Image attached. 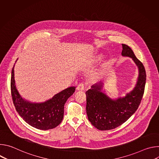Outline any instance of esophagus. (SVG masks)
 Segmentation results:
<instances>
[{"label":"esophagus","instance_id":"esophagus-1","mask_svg":"<svg viewBox=\"0 0 159 159\" xmlns=\"http://www.w3.org/2000/svg\"><path fill=\"white\" fill-rule=\"evenodd\" d=\"M85 89V86L84 84L83 83L79 84L78 85V86L77 87V90H84Z\"/></svg>","mask_w":159,"mask_h":159}]
</instances>
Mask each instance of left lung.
Listing matches in <instances>:
<instances>
[{
	"mask_svg": "<svg viewBox=\"0 0 159 159\" xmlns=\"http://www.w3.org/2000/svg\"><path fill=\"white\" fill-rule=\"evenodd\" d=\"M122 56L132 58L139 68L137 82L130 93L116 99H112L101 92V82L92 85L85 93L88 120L99 130L115 129L126 121L139 108L143 96L146 82L145 67L128 45L122 44Z\"/></svg>",
	"mask_w": 159,
	"mask_h": 159,
	"instance_id": "8db88e82",
	"label": "left lung"
}]
</instances>
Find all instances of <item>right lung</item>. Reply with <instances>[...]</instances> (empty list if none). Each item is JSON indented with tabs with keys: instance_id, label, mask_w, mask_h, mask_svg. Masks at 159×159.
Returning a JSON list of instances; mask_svg holds the SVG:
<instances>
[{
	"instance_id": "add662e5",
	"label": "right lung",
	"mask_w": 159,
	"mask_h": 159,
	"mask_svg": "<svg viewBox=\"0 0 159 159\" xmlns=\"http://www.w3.org/2000/svg\"><path fill=\"white\" fill-rule=\"evenodd\" d=\"M14 65L12 69L11 89L14 105L20 116L31 126L42 130L57 127L61 122L64 105L75 92V87H70L44 102L35 103L22 98L16 88Z\"/></svg>"
}]
</instances>
